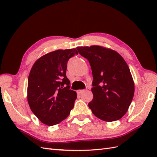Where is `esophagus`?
<instances>
[{
    "label": "esophagus",
    "instance_id": "obj_1",
    "mask_svg": "<svg viewBox=\"0 0 157 157\" xmlns=\"http://www.w3.org/2000/svg\"><path fill=\"white\" fill-rule=\"evenodd\" d=\"M86 90V89H84V90H77V93H78V94H82V93L85 92Z\"/></svg>",
    "mask_w": 157,
    "mask_h": 157
}]
</instances>
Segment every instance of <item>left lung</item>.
<instances>
[{
	"instance_id": "8db88e82",
	"label": "left lung",
	"mask_w": 157,
	"mask_h": 157,
	"mask_svg": "<svg viewBox=\"0 0 157 157\" xmlns=\"http://www.w3.org/2000/svg\"><path fill=\"white\" fill-rule=\"evenodd\" d=\"M87 59L93 75L92 101L88 106L105 121L121 119L128 111L134 94V84L128 65L118 52L99 46L77 47Z\"/></svg>"
}]
</instances>
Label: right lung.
Instances as JSON below:
<instances>
[{"label": "right lung", "mask_w": 157, "mask_h": 157, "mask_svg": "<svg viewBox=\"0 0 157 157\" xmlns=\"http://www.w3.org/2000/svg\"><path fill=\"white\" fill-rule=\"evenodd\" d=\"M75 48L57 50L38 59L29 73L28 101L32 111L44 124L54 125L67 117L77 98L66 76L67 62Z\"/></svg>", "instance_id": "add662e5"}]
</instances>
